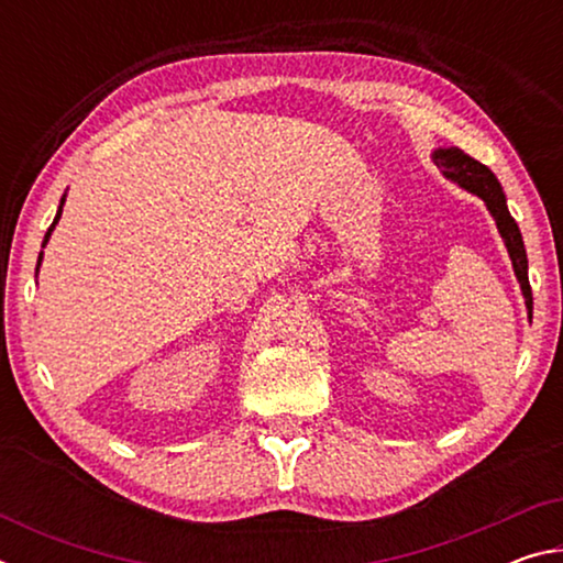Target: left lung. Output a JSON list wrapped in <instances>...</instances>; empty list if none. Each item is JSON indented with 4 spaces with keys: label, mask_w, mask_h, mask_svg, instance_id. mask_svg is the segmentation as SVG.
<instances>
[{
    "label": "left lung",
    "mask_w": 563,
    "mask_h": 563,
    "mask_svg": "<svg viewBox=\"0 0 563 563\" xmlns=\"http://www.w3.org/2000/svg\"><path fill=\"white\" fill-rule=\"evenodd\" d=\"M434 164L442 168V174L446 178H452L454 184H460L462 188L470 190V194H476L487 203L489 213L497 221L499 233L507 243L509 258L514 265V273H517L519 285L523 298H527V308L531 312V285H529V261H527V247H523L521 241V231L517 221H514L509 208H507V198H504V190L499 186L497 176L492 170L474 161L472 156H466L462 148H437L434 151Z\"/></svg>",
    "instance_id": "1"
}]
</instances>
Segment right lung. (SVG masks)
Wrapping results in <instances>:
<instances>
[{
    "label": "right lung",
    "mask_w": 563,
    "mask_h": 563,
    "mask_svg": "<svg viewBox=\"0 0 563 563\" xmlns=\"http://www.w3.org/2000/svg\"><path fill=\"white\" fill-rule=\"evenodd\" d=\"M62 206H64V198H62V203H59V211H56L54 223L49 225V231H46V235H44V245H46V241H49V235H52V231H54V225L59 223V218H62ZM40 263H42V253H40ZM40 263H36V271H40Z\"/></svg>",
    "instance_id": "obj_1"
}]
</instances>
